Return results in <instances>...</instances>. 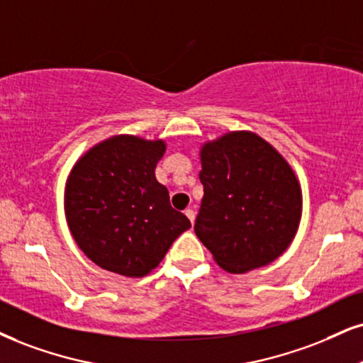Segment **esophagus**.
<instances>
[{
	"label": "esophagus",
	"instance_id": "obj_1",
	"mask_svg": "<svg viewBox=\"0 0 363 363\" xmlns=\"http://www.w3.org/2000/svg\"><path fill=\"white\" fill-rule=\"evenodd\" d=\"M185 216L190 218L191 223L195 222V212H194V210H191V208H186V210H185Z\"/></svg>",
	"mask_w": 363,
	"mask_h": 363
}]
</instances>
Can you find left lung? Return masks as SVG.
<instances>
[{
    "label": "left lung",
    "instance_id": "obj_1",
    "mask_svg": "<svg viewBox=\"0 0 363 363\" xmlns=\"http://www.w3.org/2000/svg\"><path fill=\"white\" fill-rule=\"evenodd\" d=\"M200 158L195 234L218 266L242 274L279 257L301 218V189L288 161L249 131L207 143Z\"/></svg>",
    "mask_w": 363,
    "mask_h": 363
}]
</instances>
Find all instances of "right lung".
Wrapping results in <instances>:
<instances>
[{
	"mask_svg": "<svg viewBox=\"0 0 363 363\" xmlns=\"http://www.w3.org/2000/svg\"><path fill=\"white\" fill-rule=\"evenodd\" d=\"M164 147L163 141L114 136L89 150L70 172L67 223L82 252L102 269L146 276L191 227L155 177Z\"/></svg>",
	"mask_w": 363,
	"mask_h": 363,
	"instance_id": "add662e5",
	"label": "right lung"
}]
</instances>
